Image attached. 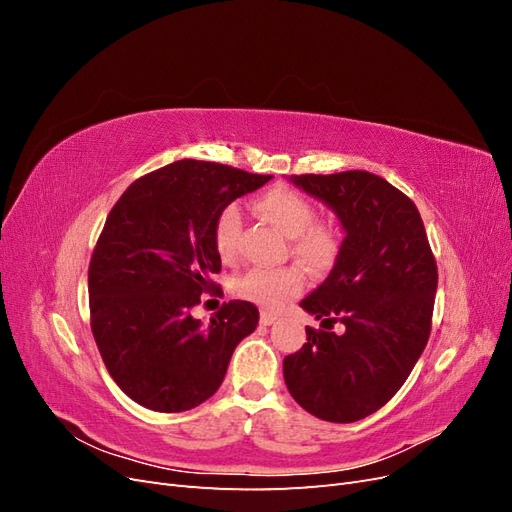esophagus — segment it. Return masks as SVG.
Returning <instances> with one entry per match:
<instances>
[{"label": "esophagus", "instance_id": "esophagus-1", "mask_svg": "<svg viewBox=\"0 0 512 512\" xmlns=\"http://www.w3.org/2000/svg\"><path fill=\"white\" fill-rule=\"evenodd\" d=\"M277 320V316L275 314H271V312H262L260 314V324H265V327H271V324Z\"/></svg>", "mask_w": 512, "mask_h": 512}]
</instances>
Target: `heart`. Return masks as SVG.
I'll return each instance as SVG.
<instances>
[{
    "label": "heart",
    "instance_id": "1",
    "mask_svg": "<svg viewBox=\"0 0 512 512\" xmlns=\"http://www.w3.org/2000/svg\"><path fill=\"white\" fill-rule=\"evenodd\" d=\"M260 218L280 228L292 239V254L314 271H327L339 254V235L327 222H316V209L309 200L288 185L260 194L254 200ZM241 232V211L226 205L213 224V243L218 256L228 262L237 254ZM305 288V275L297 267L250 269L232 282V294L262 309H280Z\"/></svg>",
    "mask_w": 512,
    "mask_h": 512
}]
</instances>
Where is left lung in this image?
Segmentation results:
<instances>
[{"mask_svg":"<svg viewBox=\"0 0 512 512\" xmlns=\"http://www.w3.org/2000/svg\"><path fill=\"white\" fill-rule=\"evenodd\" d=\"M322 200L344 228L335 265L301 301L322 329L284 359V380L297 404L329 423L374 414L406 382L423 354L438 267L412 200L367 170L292 175ZM345 324L337 336L328 329Z\"/></svg>","mask_w":512,"mask_h":512,"instance_id":"8db88e82","label":"left lung"}]
</instances>
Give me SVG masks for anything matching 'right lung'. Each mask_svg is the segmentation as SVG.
Masks as SVG:
<instances>
[{
    "label": "right lung",
    "instance_id": "add662e5",
    "mask_svg": "<svg viewBox=\"0 0 512 512\" xmlns=\"http://www.w3.org/2000/svg\"><path fill=\"white\" fill-rule=\"evenodd\" d=\"M271 175L179 160L136 179L106 218L89 262L91 331L119 389L156 412L207 401L258 309L228 301L203 324L190 309L215 288L222 260L213 224L232 200Z\"/></svg>",
    "mask_w": 512,
    "mask_h": 512
}]
</instances>
